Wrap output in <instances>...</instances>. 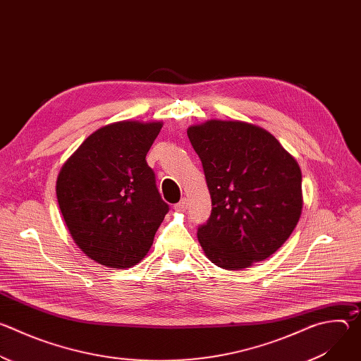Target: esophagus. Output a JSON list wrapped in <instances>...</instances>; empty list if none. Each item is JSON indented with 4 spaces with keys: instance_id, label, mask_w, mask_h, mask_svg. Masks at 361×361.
I'll return each instance as SVG.
<instances>
[{
    "instance_id": "obj_1",
    "label": "esophagus",
    "mask_w": 361,
    "mask_h": 361,
    "mask_svg": "<svg viewBox=\"0 0 361 361\" xmlns=\"http://www.w3.org/2000/svg\"><path fill=\"white\" fill-rule=\"evenodd\" d=\"M187 205H188L187 200H185V198H181L180 202H177V204L174 205V210H176V212H185V210H187Z\"/></svg>"
}]
</instances>
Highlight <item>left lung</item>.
Here are the masks:
<instances>
[{"instance_id": "8db88e82", "label": "left lung", "mask_w": 361, "mask_h": 361, "mask_svg": "<svg viewBox=\"0 0 361 361\" xmlns=\"http://www.w3.org/2000/svg\"><path fill=\"white\" fill-rule=\"evenodd\" d=\"M187 135L212 195V216L197 228L205 255L226 270L266 260L301 214L297 161L269 131L243 121L210 120Z\"/></svg>"}]
</instances>
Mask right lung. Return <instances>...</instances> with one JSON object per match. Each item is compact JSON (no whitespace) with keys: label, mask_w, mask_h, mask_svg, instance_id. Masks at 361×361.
Returning <instances> with one entry per match:
<instances>
[{"label":"right lung","mask_w":361,"mask_h":361,"mask_svg":"<svg viewBox=\"0 0 361 361\" xmlns=\"http://www.w3.org/2000/svg\"><path fill=\"white\" fill-rule=\"evenodd\" d=\"M161 123L120 121L92 133L63 166L57 200L75 244L94 262L142 260L170 205L145 156Z\"/></svg>","instance_id":"add662e5"}]
</instances>
